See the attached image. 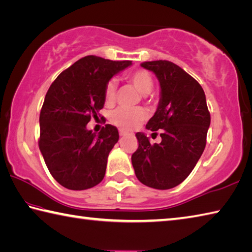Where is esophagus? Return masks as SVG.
I'll use <instances>...</instances> for the list:
<instances>
[{"mask_svg":"<svg viewBox=\"0 0 252 252\" xmlns=\"http://www.w3.org/2000/svg\"><path fill=\"white\" fill-rule=\"evenodd\" d=\"M126 135H128V132H127V131H124V130H120V136L124 137V136H126Z\"/></svg>","mask_w":252,"mask_h":252,"instance_id":"1","label":"esophagus"}]
</instances>
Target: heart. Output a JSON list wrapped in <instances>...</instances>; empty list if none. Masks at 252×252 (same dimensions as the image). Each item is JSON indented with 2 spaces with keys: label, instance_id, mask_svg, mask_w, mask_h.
<instances>
[{
  "label": "heart",
  "instance_id": "obj_1",
  "mask_svg": "<svg viewBox=\"0 0 252 252\" xmlns=\"http://www.w3.org/2000/svg\"><path fill=\"white\" fill-rule=\"evenodd\" d=\"M127 81L138 91L141 95H148L154 89V78L148 71L136 70L126 75ZM104 97L107 104H112L116 98V84L114 81L107 82L104 91ZM147 117V113L144 108L138 107L134 110H127V108H116L114 110L110 120L114 125L122 128V129H131L138 126L140 123L144 122Z\"/></svg>",
  "mask_w": 252,
  "mask_h": 252
}]
</instances>
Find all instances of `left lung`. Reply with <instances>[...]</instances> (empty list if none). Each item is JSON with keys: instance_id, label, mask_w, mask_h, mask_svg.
Segmentation results:
<instances>
[{"instance_id": "8db88e82", "label": "left lung", "mask_w": 252, "mask_h": 252, "mask_svg": "<svg viewBox=\"0 0 252 252\" xmlns=\"http://www.w3.org/2000/svg\"><path fill=\"white\" fill-rule=\"evenodd\" d=\"M160 83V101L147 129L160 130L161 142L151 145L137 132L138 149L131 163L139 181L149 188L169 189L182 183L201 158L211 124L205 93L195 79L168 60L146 61Z\"/></svg>"}]
</instances>
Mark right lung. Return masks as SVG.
<instances>
[{
  "label": "right lung",
  "instance_id": "obj_1",
  "mask_svg": "<svg viewBox=\"0 0 252 252\" xmlns=\"http://www.w3.org/2000/svg\"><path fill=\"white\" fill-rule=\"evenodd\" d=\"M129 65L131 61L87 56L51 83L39 115L38 145L49 172L65 189H91L105 175L118 130L106 124L96 135L87 124L104 106L107 82Z\"/></svg>",
  "mask_w": 252,
  "mask_h": 252
}]
</instances>
